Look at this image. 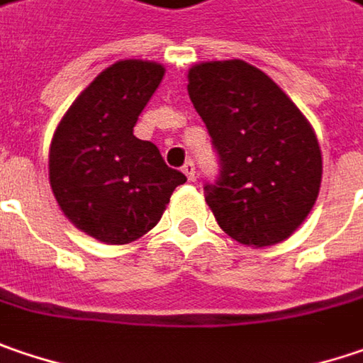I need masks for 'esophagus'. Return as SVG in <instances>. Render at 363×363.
Wrapping results in <instances>:
<instances>
[{
  "label": "esophagus",
  "instance_id": "1",
  "mask_svg": "<svg viewBox=\"0 0 363 363\" xmlns=\"http://www.w3.org/2000/svg\"><path fill=\"white\" fill-rule=\"evenodd\" d=\"M182 172L186 173V177H188L190 182H194V179H196V163H194L191 159H188V161H186V165L182 167Z\"/></svg>",
  "mask_w": 363,
  "mask_h": 363
}]
</instances>
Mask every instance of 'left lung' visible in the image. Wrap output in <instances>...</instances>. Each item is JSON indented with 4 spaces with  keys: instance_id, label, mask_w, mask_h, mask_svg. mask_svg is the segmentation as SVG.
Instances as JSON below:
<instances>
[{
    "instance_id": "1",
    "label": "left lung",
    "mask_w": 363,
    "mask_h": 363,
    "mask_svg": "<svg viewBox=\"0 0 363 363\" xmlns=\"http://www.w3.org/2000/svg\"><path fill=\"white\" fill-rule=\"evenodd\" d=\"M188 79L220 161L204 186L216 223L243 245L288 239L320 188V147L308 120L263 71L239 59L194 65Z\"/></svg>"
}]
</instances>
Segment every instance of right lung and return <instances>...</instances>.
I'll list each match as a JSON object with an SVG mask.
<instances>
[{"mask_svg":"<svg viewBox=\"0 0 363 363\" xmlns=\"http://www.w3.org/2000/svg\"><path fill=\"white\" fill-rule=\"evenodd\" d=\"M163 73L149 61L108 67L73 101L52 136V194L65 216L101 243H130L149 233L186 182L151 140L133 135Z\"/></svg>","mask_w":363,"mask_h":363,"instance_id":"right-lung-1","label":"right lung"}]
</instances>
